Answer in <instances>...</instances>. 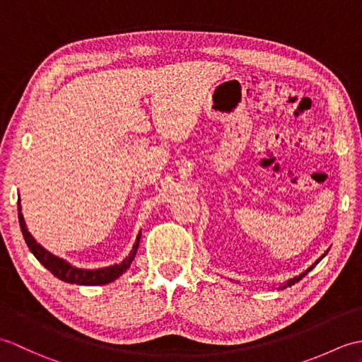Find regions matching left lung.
I'll use <instances>...</instances> for the list:
<instances>
[{
    "label": "left lung",
    "mask_w": 362,
    "mask_h": 362,
    "mask_svg": "<svg viewBox=\"0 0 362 362\" xmlns=\"http://www.w3.org/2000/svg\"><path fill=\"white\" fill-rule=\"evenodd\" d=\"M325 255H327V252H325V253H324V255H322V257H320V258H319V259L316 261V263H314V264H313L311 267H308V269H306V271H305V272H302V274H300L298 276H294V279H291V280H288V281H286V283H284V284H281V286H280L279 289H284V288H288V286H292V284H294V283H297V281H300V280H302V279H303V276H305L306 274H308V272L311 271V269H313L314 266H316V264L319 263V261H320L322 258H324Z\"/></svg>",
    "instance_id": "8db88e82"
}]
</instances>
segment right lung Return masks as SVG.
Returning a JSON list of instances; mask_svg holds the SVG:
<instances>
[{
    "label": "right lung",
    "mask_w": 362,
    "mask_h": 362,
    "mask_svg": "<svg viewBox=\"0 0 362 362\" xmlns=\"http://www.w3.org/2000/svg\"><path fill=\"white\" fill-rule=\"evenodd\" d=\"M18 221H20L23 238H25L29 250L34 253V257L40 261V263L48 269L54 276H57L59 280L66 281V283L86 284V286H96V284L112 283L113 280H117L118 276L124 274L136 255L138 244H140V236H141V232L138 233L136 241L134 244L132 250H130L129 257L124 261H121L119 264H113V266L101 267V269H79V267L71 266L70 263H66L65 259L52 255V253H49L45 247H42V245L34 240L33 235L29 233V230L25 224V218H23L21 214L20 199H18Z\"/></svg>",
    "instance_id": "obj_1"
}]
</instances>
